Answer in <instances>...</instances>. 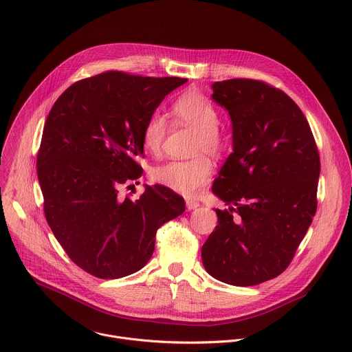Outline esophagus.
Listing matches in <instances>:
<instances>
[{
  "label": "esophagus",
  "instance_id": "1",
  "mask_svg": "<svg viewBox=\"0 0 352 352\" xmlns=\"http://www.w3.org/2000/svg\"><path fill=\"white\" fill-rule=\"evenodd\" d=\"M197 207H200V203H199V201H195V200L186 199V208H188L189 211H192V210H196Z\"/></svg>",
  "mask_w": 352,
  "mask_h": 352
}]
</instances>
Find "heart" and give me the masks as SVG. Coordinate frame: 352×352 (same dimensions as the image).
<instances>
[{"label": "heart", "instance_id": "heart-1", "mask_svg": "<svg viewBox=\"0 0 352 352\" xmlns=\"http://www.w3.org/2000/svg\"><path fill=\"white\" fill-rule=\"evenodd\" d=\"M173 115L178 124L195 130L190 151L196 155L189 160H171L153 170V179L184 196H196L210 181L212 164L207 155L219 157L226 146L228 137L219 127V115L215 105L201 93L189 90L173 104ZM168 131L166 116L153 112L142 129V144L153 155L162 151Z\"/></svg>", "mask_w": 352, "mask_h": 352}]
</instances>
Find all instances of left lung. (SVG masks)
<instances>
[{"instance_id":"obj_1","label":"left lung","mask_w":352,"mask_h":352,"mask_svg":"<svg viewBox=\"0 0 352 352\" xmlns=\"http://www.w3.org/2000/svg\"><path fill=\"white\" fill-rule=\"evenodd\" d=\"M211 87L230 115L233 152L212 185L228 208L215 210L201 259L225 284L258 285L289 266L313 222L320 155L306 116L283 90L254 79Z\"/></svg>"}]
</instances>
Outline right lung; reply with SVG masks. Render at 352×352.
<instances>
[{"label":"right lung","instance_id":"right-lung-1","mask_svg":"<svg viewBox=\"0 0 352 352\" xmlns=\"http://www.w3.org/2000/svg\"><path fill=\"white\" fill-rule=\"evenodd\" d=\"M185 82L107 71L71 85L47 115L36 157L45 217L69 259L97 278L141 270L157 229L185 211L163 185L137 200L118 192L142 175L146 119Z\"/></svg>","mask_w":352,"mask_h":352}]
</instances>
